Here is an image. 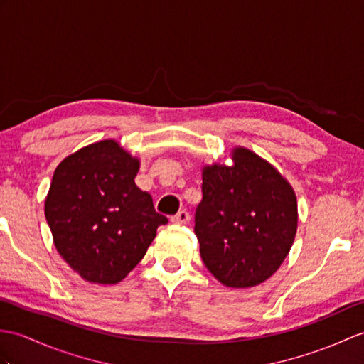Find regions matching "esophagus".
Returning a JSON list of instances; mask_svg holds the SVG:
<instances>
[{
    "instance_id": "obj_1",
    "label": "esophagus",
    "mask_w": 364,
    "mask_h": 364,
    "mask_svg": "<svg viewBox=\"0 0 364 364\" xmlns=\"http://www.w3.org/2000/svg\"><path fill=\"white\" fill-rule=\"evenodd\" d=\"M171 220H172L173 225H188L189 220H191V215H189L188 210H180V213L173 215Z\"/></svg>"
}]
</instances>
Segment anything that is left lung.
Listing matches in <instances>:
<instances>
[{"label":"left lung","instance_id":"8db88e82","mask_svg":"<svg viewBox=\"0 0 364 364\" xmlns=\"http://www.w3.org/2000/svg\"><path fill=\"white\" fill-rule=\"evenodd\" d=\"M231 159V166L201 168L196 234L210 274L231 289H248L272 277L290 252L298 201L291 184L255 151L234 147Z\"/></svg>","mask_w":364,"mask_h":364}]
</instances>
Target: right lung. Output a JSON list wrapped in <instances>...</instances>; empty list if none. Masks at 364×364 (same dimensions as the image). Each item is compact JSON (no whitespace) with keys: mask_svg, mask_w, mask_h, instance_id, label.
Instances as JSON below:
<instances>
[{"mask_svg":"<svg viewBox=\"0 0 364 364\" xmlns=\"http://www.w3.org/2000/svg\"><path fill=\"white\" fill-rule=\"evenodd\" d=\"M138 171L139 158L114 139L82 147L55 168L46 220L58 255L88 282L122 281L167 223L134 184Z\"/></svg>","mask_w":364,"mask_h":364,"instance_id":"add662e5","label":"right lung"}]
</instances>
